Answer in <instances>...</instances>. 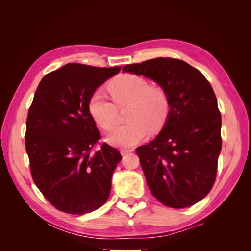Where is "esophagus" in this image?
I'll list each match as a JSON object with an SVG mask.
<instances>
[{"mask_svg":"<svg viewBox=\"0 0 251 251\" xmlns=\"http://www.w3.org/2000/svg\"><path fill=\"white\" fill-rule=\"evenodd\" d=\"M130 152H134V149H122L121 150L122 155H125V154H128Z\"/></svg>","mask_w":251,"mask_h":251,"instance_id":"esophagus-1","label":"esophagus"}]
</instances>
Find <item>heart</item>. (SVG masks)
I'll use <instances>...</instances> for the list:
<instances>
[{"mask_svg":"<svg viewBox=\"0 0 251 251\" xmlns=\"http://www.w3.org/2000/svg\"><path fill=\"white\" fill-rule=\"evenodd\" d=\"M111 100L96 90L88 99L87 109L97 125L104 130L113 128L117 122V108L127 110V123L116 127L106 137L112 146L130 148L146 139L150 126L159 128L168 115L169 101L164 89L149 85L145 77L136 74H123L108 85Z\"/></svg>","mask_w":251,"mask_h":251,"instance_id":"obj_1","label":"heart"}]
</instances>
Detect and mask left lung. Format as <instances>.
<instances>
[{"label": "left lung", "mask_w": 251, "mask_h": 251, "mask_svg": "<svg viewBox=\"0 0 251 251\" xmlns=\"http://www.w3.org/2000/svg\"><path fill=\"white\" fill-rule=\"evenodd\" d=\"M123 71L155 81L169 101L162 131L136 150L149 189L167 207L196 204L214 186L222 147L221 114L210 83L189 63L168 57Z\"/></svg>", "instance_id": "1"}]
</instances>
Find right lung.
I'll return each instance as SVG.
<instances>
[{
	"label": "right lung",
	"mask_w": 251,
	"mask_h": 251,
	"mask_svg": "<svg viewBox=\"0 0 251 251\" xmlns=\"http://www.w3.org/2000/svg\"><path fill=\"white\" fill-rule=\"evenodd\" d=\"M121 67L68 63L42 78L28 112L25 150L31 176L58 210L84 215L109 199L111 178L122 159L103 142L87 102L97 87Z\"/></svg>",
	"instance_id": "1"
}]
</instances>
